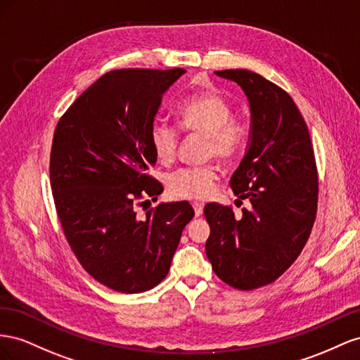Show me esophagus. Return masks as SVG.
<instances>
[{"label":"esophagus","instance_id":"esophagus-1","mask_svg":"<svg viewBox=\"0 0 360 360\" xmlns=\"http://www.w3.org/2000/svg\"><path fill=\"white\" fill-rule=\"evenodd\" d=\"M193 208H194V214H196V217H199V215H202V212H203V205H202V203L194 202V203H193Z\"/></svg>","mask_w":360,"mask_h":360}]
</instances>
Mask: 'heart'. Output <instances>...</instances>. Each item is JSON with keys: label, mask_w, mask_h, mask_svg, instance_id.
Here are the masks:
<instances>
[{"label": "heart", "mask_w": 360, "mask_h": 360, "mask_svg": "<svg viewBox=\"0 0 360 360\" xmlns=\"http://www.w3.org/2000/svg\"><path fill=\"white\" fill-rule=\"evenodd\" d=\"M233 107L219 94H205L187 99L178 108L179 127L186 132L207 137L205 157L232 160L243 149L245 128L232 119ZM181 131L164 120H155L149 131V141L160 162L170 164L176 157ZM217 169L212 164L184 167L169 176V191L179 199H207L214 190Z\"/></svg>", "instance_id": "heart-1"}]
</instances>
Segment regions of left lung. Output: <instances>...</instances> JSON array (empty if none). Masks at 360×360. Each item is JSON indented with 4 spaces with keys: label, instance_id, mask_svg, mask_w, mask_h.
<instances>
[{
    "label": "left lung",
    "instance_id": "1",
    "mask_svg": "<svg viewBox=\"0 0 360 360\" xmlns=\"http://www.w3.org/2000/svg\"><path fill=\"white\" fill-rule=\"evenodd\" d=\"M240 84L252 111L250 146L231 178L249 207L205 205L211 233L207 256L232 288L250 291L274 282L299 258L316 217L318 172L302 112L283 89L248 69L215 70Z\"/></svg>",
    "mask_w": 360,
    "mask_h": 360
}]
</instances>
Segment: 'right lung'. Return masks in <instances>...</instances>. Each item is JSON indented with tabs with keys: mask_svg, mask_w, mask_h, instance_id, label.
Listing matches in <instances>:
<instances>
[{
	"mask_svg": "<svg viewBox=\"0 0 360 360\" xmlns=\"http://www.w3.org/2000/svg\"><path fill=\"white\" fill-rule=\"evenodd\" d=\"M184 72L110 70L75 99L54 131L49 179L65 237L83 269L117 292L157 286L194 217L187 200L137 211L164 190L149 174L157 162L149 131L162 95Z\"/></svg>",
	"mask_w": 360,
	"mask_h": 360,
	"instance_id": "add662e5",
	"label": "right lung"
}]
</instances>
